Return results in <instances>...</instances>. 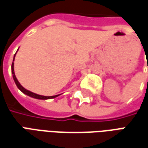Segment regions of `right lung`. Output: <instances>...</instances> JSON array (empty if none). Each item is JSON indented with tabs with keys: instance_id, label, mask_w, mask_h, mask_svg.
<instances>
[{
	"instance_id": "add662e5",
	"label": "right lung",
	"mask_w": 148,
	"mask_h": 148,
	"mask_svg": "<svg viewBox=\"0 0 148 148\" xmlns=\"http://www.w3.org/2000/svg\"><path fill=\"white\" fill-rule=\"evenodd\" d=\"M16 55V54H15ZM15 55H14V58H15ZM14 58H13V61H14ZM12 77H13V79H14V82L16 86L18 87V89L21 90V92H23L24 94H26L27 96L32 97L33 98H36V99H41V100H46V99H51V98H55L56 97H58V95H55V96H51V97H46V96H42V95H39V94H36V93H34L32 92H31L29 90H27L26 89H24V87L21 86L20 82H18L17 78L16 77V75H15L14 73V62H12Z\"/></svg>"
}]
</instances>
